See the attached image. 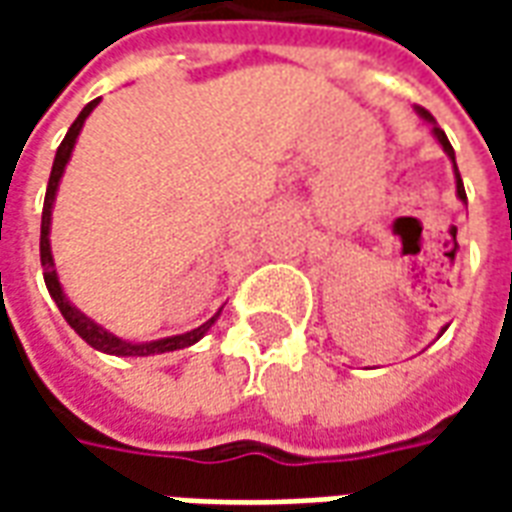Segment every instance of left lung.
<instances>
[{"label":"left lung","instance_id":"left-lung-1","mask_svg":"<svg viewBox=\"0 0 512 512\" xmlns=\"http://www.w3.org/2000/svg\"><path fill=\"white\" fill-rule=\"evenodd\" d=\"M417 112H419V117H425L428 123H433V136L439 139V145L444 147V153H447V156L452 158V167H455V150H452L447 134H444V131H441V128L436 126V120H433V115H430L428 109H419V106H417ZM455 189H458V197H461V200L466 202V189H463V180H461V172H458V167H455ZM441 332H444V329H441Z\"/></svg>","mask_w":512,"mask_h":512}]
</instances>
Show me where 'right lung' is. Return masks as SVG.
Returning <instances> with one entry per match:
<instances>
[{"instance_id":"add662e5","label":"right lung","mask_w":512,"mask_h":512,"mask_svg":"<svg viewBox=\"0 0 512 512\" xmlns=\"http://www.w3.org/2000/svg\"><path fill=\"white\" fill-rule=\"evenodd\" d=\"M101 98H95L90 104L84 106L79 117L73 120V126L68 128V134L62 139V145L57 147V156H54V167H51L49 175V186H46V200H43V219H40V266H43V279H46V288H49L51 299L54 304L60 307L62 318L71 323V329L79 337H82L84 343L93 345L95 351H104V354H115V356H150V354H167V351H178V348H189L194 345L200 337H205V332L211 329L213 321L219 318V312L213 315L211 321H205L197 329H191L186 334H175V337H164V340H153V343H126V340H120L112 332H106L104 326H98L95 321H90L84 312H79L73 307L71 301L65 299V293H62L60 277H57V268H54V257H51V244H49V227H51V208H54V194H57V186H60L62 172H65V164H68V158L73 153V145H76V136L82 131L84 120L87 115L93 112L95 106H98Z\"/></svg>"}]
</instances>
